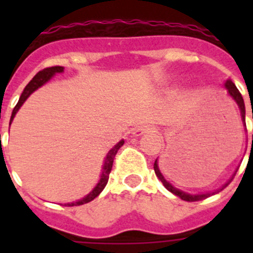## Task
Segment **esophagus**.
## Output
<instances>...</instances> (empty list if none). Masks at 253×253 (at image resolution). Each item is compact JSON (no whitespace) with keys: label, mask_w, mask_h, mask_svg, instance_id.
I'll return each instance as SVG.
<instances>
[{"label":"esophagus","mask_w":253,"mask_h":253,"mask_svg":"<svg viewBox=\"0 0 253 253\" xmlns=\"http://www.w3.org/2000/svg\"><path fill=\"white\" fill-rule=\"evenodd\" d=\"M150 131H152V128L151 127H147V126H139L136 127L134 130V136H142L143 134H146V132H150Z\"/></svg>","instance_id":"1"}]
</instances>
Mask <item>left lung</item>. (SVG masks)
Instances as JSON below:
<instances>
[{
    "label": "left lung",
    "instance_id": "obj_1",
    "mask_svg": "<svg viewBox=\"0 0 253 253\" xmlns=\"http://www.w3.org/2000/svg\"><path fill=\"white\" fill-rule=\"evenodd\" d=\"M224 86H226V89H227L228 91V95L231 97L234 101H235L236 103H238V106H239L240 109V113H242V118H243V122H244V118H246V106H244V101H243V97H242V94H240V91L238 90V87L235 86V84L232 83L231 80H227L226 83H224ZM252 119H253V113H252ZM246 123V122H244ZM252 144H253V134H252ZM154 169H155V173H156V176L159 177V180L162 181L163 185L166 186L167 189H168L169 192L173 193L174 196L177 197H180L181 200H184V201H188V202H194V201H202L205 200V198H208V197L212 196V194H216V193H219L220 190H223L226 186H227L230 182H231V180L234 178V176H235V173L232 174V177L230 178V180L226 182V184L222 186V188L219 189H216L215 192H210V193H202V194H189V193H185L182 192V190H180V189H177L174 188L172 184H169L168 181L164 178V176L162 174V172H160V169H159V166H158V160L155 162L154 164Z\"/></svg>",
    "mask_w": 253,
    "mask_h": 253
}]
</instances>
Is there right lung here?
Wrapping results in <instances>:
<instances>
[{
  "mask_svg": "<svg viewBox=\"0 0 253 253\" xmlns=\"http://www.w3.org/2000/svg\"><path fill=\"white\" fill-rule=\"evenodd\" d=\"M61 72H64V67H59V65H56V67H49V68H44L43 71H39V72H38L37 75L34 76L33 80L30 81L29 84L26 85V87L23 89V91H22L21 97H19V101H18V103L13 109L11 118H10V123H11L13 118L15 117V114H17V111L21 109V106L23 105V102H25L26 99L29 98L31 93H34V91L37 90L38 87H41L42 85H44L47 81L51 80L53 75H56V73H61ZM123 143H125V140H121V142L117 143V144H115V146L113 147V148H111L109 152H107L106 159H105V163H103L102 174H101V178H99L98 184L95 185V188L93 189V190H91V192L89 193L87 196H85L83 200L77 201V202H72V204H67L68 206H79V205L87 204V202H90V201L94 200L95 197L98 196L99 193L102 192L103 189H105V186H106L107 181H109V174H110L111 168H113V162H114L115 155H117V152H118L119 148L123 146Z\"/></svg>",
  "mask_w": 253,
  "mask_h": 253,
  "instance_id": "right-lung-1",
  "label": "right lung"
}]
</instances>
